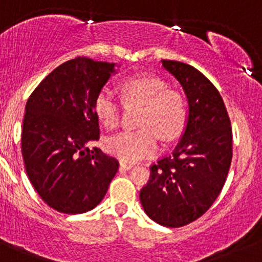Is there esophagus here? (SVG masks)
<instances>
[{"label":"esophagus","mask_w":262,"mask_h":262,"mask_svg":"<svg viewBox=\"0 0 262 262\" xmlns=\"http://www.w3.org/2000/svg\"><path fill=\"white\" fill-rule=\"evenodd\" d=\"M132 164H126V163H120V170H130L132 169Z\"/></svg>","instance_id":"esophagus-1"}]
</instances>
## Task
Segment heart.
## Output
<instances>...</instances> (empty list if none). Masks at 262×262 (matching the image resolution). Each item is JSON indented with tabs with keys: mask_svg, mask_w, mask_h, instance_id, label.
<instances>
[{
	"mask_svg": "<svg viewBox=\"0 0 262 262\" xmlns=\"http://www.w3.org/2000/svg\"><path fill=\"white\" fill-rule=\"evenodd\" d=\"M125 106L140 107L137 131H125L110 137L107 150L123 163H136L158 151V136L165 141L177 139L184 128L187 106L182 93L168 88L158 77L140 75L121 85ZM94 112L107 128H116L121 108L108 90H102L94 98Z\"/></svg>",
	"mask_w": 262,
	"mask_h": 262,
	"instance_id": "1",
	"label": "heart"
}]
</instances>
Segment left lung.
Returning a JSON list of instances; mask_svg holds the SVG:
<instances>
[{"mask_svg":"<svg viewBox=\"0 0 262 262\" xmlns=\"http://www.w3.org/2000/svg\"><path fill=\"white\" fill-rule=\"evenodd\" d=\"M188 99L187 125L170 155L150 168L140 190L144 211L165 227L189 225L209 209L225 185L232 160V128L220 92L198 69L161 60Z\"/></svg>","mask_w":262,"mask_h":262,"instance_id":"obj_1","label":"left lung"}]
</instances>
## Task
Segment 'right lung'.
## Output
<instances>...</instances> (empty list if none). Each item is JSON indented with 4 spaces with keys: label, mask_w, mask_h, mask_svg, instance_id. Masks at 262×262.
I'll return each mask as SVG.
<instances>
[{
    "label": "right lung",
    "mask_w": 262,
    "mask_h": 262,
    "mask_svg": "<svg viewBox=\"0 0 262 262\" xmlns=\"http://www.w3.org/2000/svg\"><path fill=\"white\" fill-rule=\"evenodd\" d=\"M115 63L78 56L54 69L29 97L21 134L26 174L55 211L79 214L98 206L118 161L90 144L99 140L94 98Z\"/></svg>",
    "instance_id": "1"
}]
</instances>
